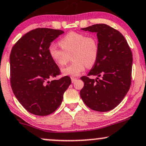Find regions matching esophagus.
Returning <instances> with one entry per match:
<instances>
[{
	"label": "esophagus",
	"instance_id": "obj_1",
	"mask_svg": "<svg viewBox=\"0 0 146 146\" xmlns=\"http://www.w3.org/2000/svg\"><path fill=\"white\" fill-rule=\"evenodd\" d=\"M71 80H72V83H74V82H75L76 81L77 78H73V77H72Z\"/></svg>",
	"mask_w": 146,
	"mask_h": 146
}]
</instances>
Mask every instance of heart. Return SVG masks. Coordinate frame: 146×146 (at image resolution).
Wrapping results in <instances>:
<instances>
[{
	"instance_id": "heart-1",
	"label": "heart",
	"mask_w": 146,
	"mask_h": 146,
	"mask_svg": "<svg viewBox=\"0 0 146 146\" xmlns=\"http://www.w3.org/2000/svg\"><path fill=\"white\" fill-rule=\"evenodd\" d=\"M62 48L55 44L48 47V54L52 60L59 66H64L70 59L73 62L62 69L64 76H78L87 68H91L97 62L100 53V46L97 38L84 34L71 32L59 40Z\"/></svg>"
}]
</instances>
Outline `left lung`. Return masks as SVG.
Returning a JSON list of instances; mask_svg holds the SVG:
<instances>
[{"instance_id":"left-lung-1","label":"left lung","mask_w":146,"mask_h":146,"mask_svg":"<svg viewBox=\"0 0 146 146\" xmlns=\"http://www.w3.org/2000/svg\"><path fill=\"white\" fill-rule=\"evenodd\" d=\"M82 30L97 33L100 53L87 75L98 78H80L84 82L80 97L93 110L110 111L122 102L131 87L132 52L123 35L108 25L95 24Z\"/></svg>"}]
</instances>
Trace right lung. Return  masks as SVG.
Returning <instances> with one entry per match:
<instances>
[{"mask_svg": "<svg viewBox=\"0 0 146 146\" xmlns=\"http://www.w3.org/2000/svg\"><path fill=\"white\" fill-rule=\"evenodd\" d=\"M64 31L32 30L17 41L10 54L11 85L14 95L31 114L46 116L58 108L71 84L69 76L51 80L60 74L48 54L51 42Z\"/></svg>", "mask_w": 146, "mask_h": 146, "instance_id": "add662e5", "label": "right lung"}]
</instances>
